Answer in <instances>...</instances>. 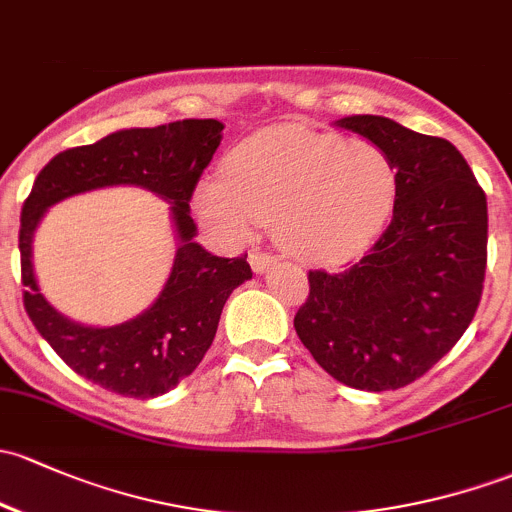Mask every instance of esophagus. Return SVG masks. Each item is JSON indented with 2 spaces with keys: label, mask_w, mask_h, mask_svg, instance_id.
Listing matches in <instances>:
<instances>
[{
  "label": "esophagus",
  "mask_w": 512,
  "mask_h": 512,
  "mask_svg": "<svg viewBox=\"0 0 512 512\" xmlns=\"http://www.w3.org/2000/svg\"><path fill=\"white\" fill-rule=\"evenodd\" d=\"M247 260H250V267L255 274H265L270 267L277 265V257H272L270 252H260V250H252Z\"/></svg>",
  "instance_id": "obj_1"
}]
</instances>
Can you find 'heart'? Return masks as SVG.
<instances>
[{"instance_id":"heart-1","label":"heart","mask_w":512,"mask_h":512,"mask_svg":"<svg viewBox=\"0 0 512 512\" xmlns=\"http://www.w3.org/2000/svg\"><path fill=\"white\" fill-rule=\"evenodd\" d=\"M397 203V166L370 139L287 125L242 139L220 179L193 191V211L225 242H245L255 220L304 265H338L363 252Z\"/></svg>"}]
</instances>
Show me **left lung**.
<instances>
[{
	"label": "left lung",
	"mask_w": 512,
	"mask_h": 512,
	"mask_svg": "<svg viewBox=\"0 0 512 512\" xmlns=\"http://www.w3.org/2000/svg\"><path fill=\"white\" fill-rule=\"evenodd\" d=\"M333 125L390 154L397 203L392 223L358 262L309 272V299L294 328L338 383L397 390L439 363L476 314L486 277V193L446 139L380 115Z\"/></svg>",
	"instance_id": "1"
}]
</instances>
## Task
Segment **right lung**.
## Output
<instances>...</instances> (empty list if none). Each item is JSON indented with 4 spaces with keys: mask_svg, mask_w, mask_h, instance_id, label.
Instances as JSON below:
<instances>
[{
    "mask_svg": "<svg viewBox=\"0 0 512 512\" xmlns=\"http://www.w3.org/2000/svg\"><path fill=\"white\" fill-rule=\"evenodd\" d=\"M223 139V122L179 120L159 127L117 129L88 147L56 154L21 208L19 252L24 306L41 333L78 375L125 397L152 400L198 368L220 311L235 287L252 279L245 257H218L196 242L191 193ZM107 185H142L172 208L177 255L152 307L115 327H85L53 310L33 272V235L48 207Z\"/></svg>",
    "mask_w": 512,
    "mask_h": 512,
    "instance_id": "1",
    "label": "right lung"
}]
</instances>
